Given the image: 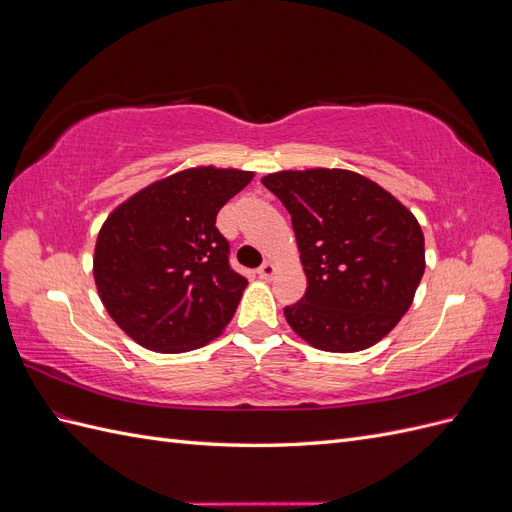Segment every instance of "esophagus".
<instances>
[{
    "label": "esophagus",
    "mask_w": 512,
    "mask_h": 512,
    "mask_svg": "<svg viewBox=\"0 0 512 512\" xmlns=\"http://www.w3.org/2000/svg\"><path fill=\"white\" fill-rule=\"evenodd\" d=\"M275 271H277V265H275V262L267 260L265 265H262V267L258 269V277H260V280H271V277L275 275Z\"/></svg>",
    "instance_id": "esophagus-1"
}]
</instances>
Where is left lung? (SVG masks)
Segmentation results:
<instances>
[{
	"instance_id": "left-lung-1",
	"label": "left lung",
	"mask_w": 512,
	"mask_h": 512,
	"mask_svg": "<svg viewBox=\"0 0 512 512\" xmlns=\"http://www.w3.org/2000/svg\"><path fill=\"white\" fill-rule=\"evenodd\" d=\"M290 213L307 290L284 307L290 329L324 352L378 344L425 273V237L410 209L344 168L280 170L260 179Z\"/></svg>"
}]
</instances>
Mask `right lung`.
Returning a JSON list of instances; mask_svg holds the SVG:
<instances>
[{"label":"right lung","instance_id":"add662e5","mask_svg":"<svg viewBox=\"0 0 512 512\" xmlns=\"http://www.w3.org/2000/svg\"><path fill=\"white\" fill-rule=\"evenodd\" d=\"M252 179V170L185 168L108 215L94 250V280L108 316L136 344L177 354L222 335L247 280L230 269L215 218Z\"/></svg>","mask_w":512,"mask_h":512}]
</instances>
